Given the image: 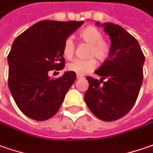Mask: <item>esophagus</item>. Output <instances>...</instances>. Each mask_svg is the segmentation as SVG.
<instances>
[{
  "label": "esophagus",
  "mask_w": 153,
  "mask_h": 153,
  "mask_svg": "<svg viewBox=\"0 0 153 153\" xmlns=\"http://www.w3.org/2000/svg\"><path fill=\"white\" fill-rule=\"evenodd\" d=\"M82 78H83V76H81V75H77V79H80Z\"/></svg>",
  "instance_id": "esophagus-1"
}]
</instances>
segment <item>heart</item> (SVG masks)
<instances>
[{"instance_id":"b5f03b06","label":"heart","mask_w":153,"mask_h":153,"mask_svg":"<svg viewBox=\"0 0 153 153\" xmlns=\"http://www.w3.org/2000/svg\"><path fill=\"white\" fill-rule=\"evenodd\" d=\"M79 40L89 45L85 60H74L67 65L68 71L75 73L78 75H84L85 74L93 71L96 66V58L99 61H105L111 53V46L109 43L103 40L101 32L94 27H88L85 28L79 35ZM75 47L71 38H67L63 44L62 53L63 57L71 59L74 54Z\"/></svg>"}]
</instances>
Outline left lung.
I'll return each instance as SVG.
<instances>
[{"label":"left lung","mask_w":153,"mask_h":153,"mask_svg":"<svg viewBox=\"0 0 153 153\" xmlns=\"http://www.w3.org/2000/svg\"><path fill=\"white\" fill-rule=\"evenodd\" d=\"M96 25L104 27L111 40L109 58L94 72L107 82L100 86L98 79L86 77L89 89L85 100L97 118L112 121L126 116L133 107L143 80L145 57L137 40L122 27L99 22Z\"/></svg>","instance_id":"obj_1"}]
</instances>
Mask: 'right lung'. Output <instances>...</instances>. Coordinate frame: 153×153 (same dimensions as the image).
I'll use <instances>...</instances> for the list:
<instances>
[{
  "label": "right lung",
  "instance_id": "right-lung-1",
  "mask_svg": "<svg viewBox=\"0 0 153 153\" xmlns=\"http://www.w3.org/2000/svg\"><path fill=\"white\" fill-rule=\"evenodd\" d=\"M83 23L41 21L13 42L7 57L8 86L16 105L29 118L46 120L59 110L76 74L68 71L51 79L48 72L64 68L63 42Z\"/></svg>",
  "mask_w": 153,
  "mask_h": 153
}]
</instances>
